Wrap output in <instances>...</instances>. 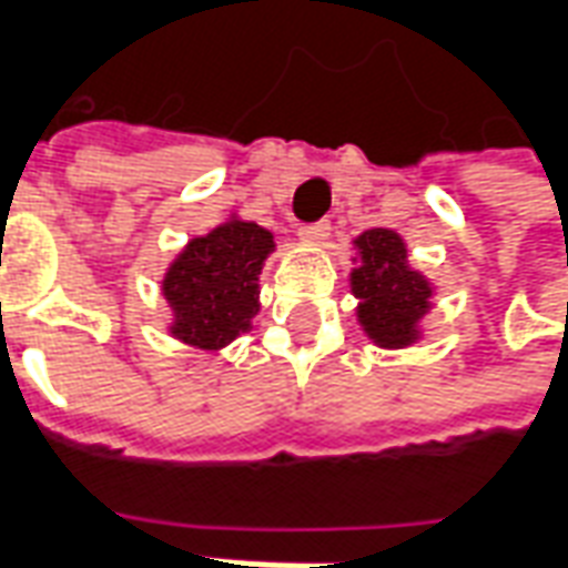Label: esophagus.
<instances>
[{
  "label": "esophagus",
  "instance_id": "34e87169",
  "mask_svg": "<svg viewBox=\"0 0 568 568\" xmlns=\"http://www.w3.org/2000/svg\"><path fill=\"white\" fill-rule=\"evenodd\" d=\"M328 234H332V224L328 222H313L297 227V236H301L304 243H322V240H328Z\"/></svg>",
  "mask_w": 568,
  "mask_h": 568
}]
</instances>
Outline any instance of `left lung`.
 <instances>
[{
	"label": "left lung",
	"mask_w": 568,
	"mask_h": 568,
	"mask_svg": "<svg viewBox=\"0 0 568 568\" xmlns=\"http://www.w3.org/2000/svg\"><path fill=\"white\" fill-rule=\"evenodd\" d=\"M362 264L353 271L358 322L381 346H407L417 341V322L426 316L432 288L407 267L402 236L374 227L356 240Z\"/></svg>",
	"instance_id": "obj_1"
}]
</instances>
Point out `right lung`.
Returning <instances> with one entry per match:
<instances>
[{"mask_svg": "<svg viewBox=\"0 0 568 568\" xmlns=\"http://www.w3.org/2000/svg\"><path fill=\"white\" fill-rule=\"evenodd\" d=\"M271 252V231L236 219L191 240L163 280L175 337L200 349H219L248 332L258 313V273Z\"/></svg>", "mask_w": 568, "mask_h": 568, "instance_id": "obj_1", "label": "right lung"}]
</instances>
